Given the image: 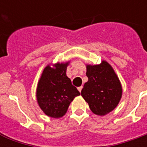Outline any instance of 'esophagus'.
Instances as JSON below:
<instances>
[{"label": "esophagus", "mask_w": 147, "mask_h": 147, "mask_svg": "<svg viewBox=\"0 0 147 147\" xmlns=\"http://www.w3.org/2000/svg\"><path fill=\"white\" fill-rule=\"evenodd\" d=\"M82 88H83V87H82V86H81V87H78V91H79V92H81V90H82Z\"/></svg>", "instance_id": "obj_1"}]
</instances>
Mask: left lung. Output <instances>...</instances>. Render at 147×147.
Returning a JSON list of instances; mask_svg holds the SVG:
<instances>
[{
  "mask_svg": "<svg viewBox=\"0 0 147 147\" xmlns=\"http://www.w3.org/2000/svg\"><path fill=\"white\" fill-rule=\"evenodd\" d=\"M86 68L88 81L81 90V96L92 113L104 116L116 108L121 98V82L106 61L99 65H87Z\"/></svg>",
  "mask_w": 147,
  "mask_h": 147,
  "instance_id": "left-lung-1",
  "label": "left lung"
}]
</instances>
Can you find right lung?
Segmentation results:
<instances>
[{
    "label": "right lung",
    "mask_w": 147,
    "mask_h": 147,
    "mask_svg": "<svg viewBox=\"0 0 147 147\" xmlns=\"http://www.w3.org/2000/svg\"><path fill=\"white\" fill-rule=\"evenodd\" d=\"M69 63L48 65L43 70L37 88L38 105L47 116L59 118L65 115L70 102L80 95L66 76Z\"/></svg>",
    "instance_id": "add662e5"
}]
</instances>
